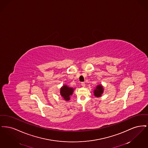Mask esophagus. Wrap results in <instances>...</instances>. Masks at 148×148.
Returning a JSON list of instances; mask_svg holds the SVG:
<instances>
[{
    "label": "esophagus",
    "instance_id": "1",
    "mask_svg": "<svg viewBox=\"0 0 148 148\" xmlns=\"http://www.w3.org/2000/svg\"><path fill=\"white\" fill-rule=\"evenodd\" d=\"M82 86L83 87H85V84L84 82H82Z\"/></svg>",
    "mask_w": 148,
    "mask_h": 148
}]
</instances>
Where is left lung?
Listing matches in <instances>:
<instances>
[{
  "label": "left lung",
  "instance_id": "obj_1",
  "mask_svg": "<svg viewBox=\"0 0 148 148\" xmlns=\"http://www.w3.org/2000/svg\"><path fill=\"white\" fill-rule=\"evenodd\" d=\"M103 92V88L101 86V85H99L97 88L96 89L94 90V95L97 97H100L101 95V94Z\"/></svg>",
  "mask_w": 148,
  "mask_h": 148
}]
</instances>
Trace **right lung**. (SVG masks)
Wrapping results in <instances>:
<instances>
[{
  "label": "right lung",
  "instance_id": "obj_1",
  "mask_svg": "<svg viewBox=\"0 0 148 148\" xmlns=\"http://www.w3.org/2000/svg\"><path fill=\"white\" fill-rule=\"evenodd\" d=\"M74 89L68 87L67 85H64L60 89V94L65 100H69L70 96L72 95Z\"/></svg>",
  "mask_w": 148,
  "mask_h": 148
}]
</instances>
